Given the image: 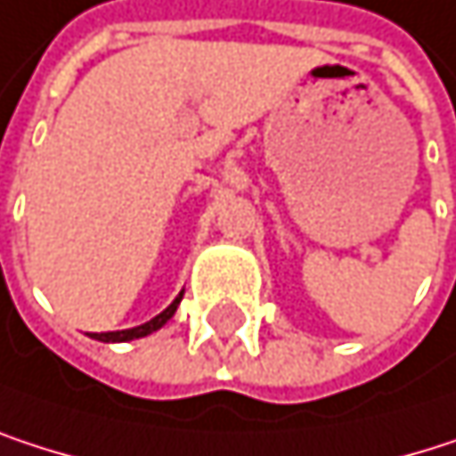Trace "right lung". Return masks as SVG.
I'll use <instances>...</instances> for the list:
<instances>
[{
	"mask_svg": "<svg viewBox=\"0 0 456 456\" xmlns=\"http://www.w3.org/2000/svg\"><path fill=\"white\" fill-rule=\"evenodd\" d=\"M180 300H183V292L159 314V316H153L151 322H145V324H140V327H132V330H121V332H95L93 338L101 342H129V340H140V338H148V335H153L156 330H161L172 316H175V311H177V305H180Z\"/></svg>",
	"mask_w": 456,
	"mask_h": 456,
	"instance_id": "1",
	"label": "right lung"
}]
</instances>
